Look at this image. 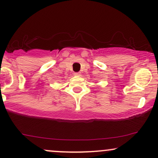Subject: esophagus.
<instances>
[{
    "label": "esophagus",
    "instance_id": "34e87169",
    "mask_svg": "<svg viewBox=\"0 0 158 158\" xmlns=\"http://www.w3.org/2000/svg\"><path fill=\"white\" fill-rule=\"evenodd\" d=\"M81 73H75L74 75H76V76H79V75H81Z\"/></svg>",
    "mask_w": 158,
    "mask_h": 158
}]
</instances>
